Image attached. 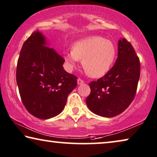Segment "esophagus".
<instances>
[{"mask_svg": "<svg viewBox=\"0 0 157 157\" xmlns=\"http://www.w3.org/2000/svg\"><path fill=\"white\" fill-rule=\"evenodd\" d=\"M84 83V81L82 80V79H78V85H82V84H83Z\"/></svg>", "mask_w": 157, "mask_h": 157, "instance_id": "esophagus-1", "label": "esophagus"}]
</instances>
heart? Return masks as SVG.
<instances>
[{"label":"heart","instance_id":"heart-1","mask_svg":"<svg viewBox=\"0 0 157 157\" xmlns=\"http://www.w3.org/2000/svg\"><path fill=\"white\" fill-rule=\"evenodd\" d=\"M116 47L111 41L101 36L80 39L73 44L72 50L64 53L69 69H72L82 60V67L92 78H101L109 71L116 58Z\"/></svg>","mask_w":157,"mask_h":157}]
</instances>
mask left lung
<instances>
[{"mask_svg": "<svg viewBox=\"0 0 157 157\" xmlns=\"http://www.w3.org/2000/svg\"><path fill=\"white\" fill-rule=\"evenodd\" d=\"M140 75V60L134 48L121 38L115 64L103 78L89 84L91 93L86 106L92 113L105 118L119 115L134 99Z\"/></svg>", "mask_w": 157, "mask_h": 157, "instance_id": "1", "label": "left lung"}]
</instances>
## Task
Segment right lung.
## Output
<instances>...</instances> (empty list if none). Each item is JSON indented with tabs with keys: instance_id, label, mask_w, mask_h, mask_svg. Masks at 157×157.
<instances>
[{
	"instance_id": "obj_1",
	"label": "right lung",
	"mask_w": 157,
	"mask_h": 157,
	"mask_svg": "<svg viewBox=\"0 0 157 157\" xmlns=\"http://www.w3.org/2000/svg\"><path fill=\"white\" fill-rule=\"evenodd\" d=\"M36 30L20 51L16 79L22 101L32 115L49 119L64 109L67 98L77 86V77L65 71V60Z\"/></svg>"
}]
</instances>
